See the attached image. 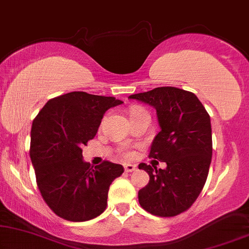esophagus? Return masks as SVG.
Returning a JSON list of instances; mask_svg holds the SVG:
<instances>
[{
  "mask_svg": "<svg viewBox=\"0 0 249 249\" xmlns=\"http://www.w3.org/2000/svg\"><path fill=\"white\" fill-rule=\"evenodd\" d=\"M124 171L125 172H132V171H135L136 170V165L135 164H124Z\"/></svg>",
  "mask_w": 249,
  "mask_h": 249,
  "instance_id": "34e87169",
  "label": "esophagus"
}]
</instances>
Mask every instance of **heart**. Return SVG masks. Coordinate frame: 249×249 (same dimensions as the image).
Returning <instances> with one entry per match:
<instances>
[{
	"label": "heart",
	"mask_w": 249,
	"mask_h": 249,
	"mask_svg": "<svg viewBox=\"0 0 249 249\" xmlns=\"http://www.w3.org/2000/svg\"><path fill=\"white\" fill-rule=\"evenodd\" d=\"M141 113H145V111L142 110V108H135V110H132V112H131V117H135V115L141 114ZM122 155H124V158L130 159L131 156H132V152L124 151V152H122Z\"/></svg>",
	"instance_id": "heart-1"
}]
</instances>
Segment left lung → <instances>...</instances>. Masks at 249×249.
<instances>
[{"instance_id":"8db88e82","label":"left lung","mask_w":249,"mask_h":249,"mask_svg":"<svg viewBox=\"0 0 249 249\" xmlns=\"http://www.w3.org/2000/svg\"><path fill=\"white\" fill-rule=\"evenodd\" d=\"M155 107L161 131L153 141L149 158L166 163L164 170L141 163L149 182L138 192L141 206L156 216L185 212L199 196L212 160L210 115L192 91L158 87L130 95Z\"/></svg>"}]
</instances>
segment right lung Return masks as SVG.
<instances>
[{"instance_id":"right-lung-1","label":"right lung","mask_w":249,"mask_h":249,"mask_svg":"<svg viewBox=\"0 0 249 249\" xmlns=\"http://www.w3.org/2000/svg\"><path fill=\"white\" fill-rule=\"evenodd\" d=\"M124 102L85 91L54 97L34 119L30 160L43 199L57 216L73 222L104 212L107 193L124 166L103 161L93 168L83 161V147L93 139L105 112Z\"/></svg>"}]
</instances>
